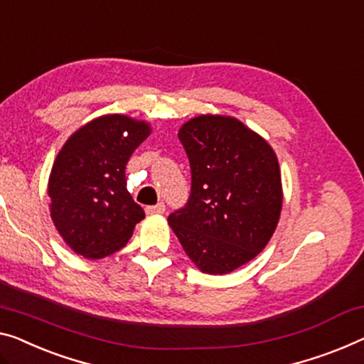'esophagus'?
<instances>
[{"label":"esophagus","mask_w":364,"mask_h":364,"mask_svg":"<svg viewBox=\"0 0 364 364\" xmlns=\"http://www.w3.org/2000/svg\"><path fill=\"white\" fill-rule=\"evenodd\" d=\"M145 213H147V214H164L165 213V204L159 203L155 205H147V208H145Z\"/></svg>","instance_id":"1"}]
</instances>
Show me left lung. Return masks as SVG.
<instances>
[{
  "mask_svg": "<svg viewBox=\"0 0 364 364\" xmlns=\"http://www.w3.org/2000/svg\"><path fill=\"white\" fill-rule=\"evenodd\" d=\"M189 165L191 194L168 224L191 262L227 274L267 247L279 222L283 184L278 156L242 121L200 114L178 132Z\"/></svg>",
  "mask_w": 364,
  "mask_h": 364,
  "instance_id": "8db88e82",
  "label": "left lung"
}]
</instances>
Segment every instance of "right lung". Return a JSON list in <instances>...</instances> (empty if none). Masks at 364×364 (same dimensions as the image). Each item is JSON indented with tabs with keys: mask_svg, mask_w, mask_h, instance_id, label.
Returning <instances> with one entry per match:
<instances>
[{
	"mask_svg": "<svg viewBox=\"0 0 364 364\" xmlns=\"http://www.w3.org/2000/svg\"><path fill=\"white\" fill-rule=\"evenodd\" d=\"M149 122L124 114L96 117L70 135L53 161V225L75 253L100 259L121 250L145 217L127 191L126 165L149 137Z\"/></svg>",
	"mask_w": 364,
	"mask_h": 364,
	"instance_id": "obj_1",
	"label": "right lung"
}]
</instances>
